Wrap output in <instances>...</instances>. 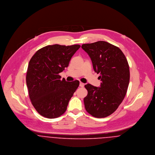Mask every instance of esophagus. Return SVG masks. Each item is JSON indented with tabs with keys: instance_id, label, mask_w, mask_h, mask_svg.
Returning a JSON list of instances; mask_svg holds the SVG:
<instances>
[{
	"instance_id": "34e87169",
	"label": "esophagus",
	"mask_w": 155,
	"mask_h": 155,
	"mask_svg": "<svg viewBox=\"0 0 155 155\" xmlns=\"http://www.w3.org/2000/svg\"><path fill=\"white\" fill-rule=\"evenodd\" d=\"M84 83H82V82H80V84H79V86L81 87H84Z\"/></svg>"
}]
</instances>
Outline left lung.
Masks as SVG:
<instances>
[{
	"mask_svg": "<svg viewBox=\"0 0 155 155\" xmlns=\"http://www.w3.org/2000/svg\"><path fill=\"white\" fill-rule=\"evenodd\" d=\"M82 48L102 82L100 87L85 85L88 91L84 100L85 109L95 117H107L116 110L127 94L130 78L128 61L118 47L105 41L83 44Z\"/></svg>",
	"mask_w": 155,
	"mask_h": 155,
	"instance_id": "1",
	"label": "left lung"
}]
</instances>
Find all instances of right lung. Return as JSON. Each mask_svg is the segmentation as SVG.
I'll return each instance as SVG.
<instances>
[{"label": "right lung", "mask_w": 155, "mask_h": 155, "mask_svg": "<svg viewBox=\"0 0 155 155\" xmlns=\"http://www.w3.org/2000/svg\"><path fill=\"white\" fill-rule=\"evenodd\" d=\"M80 47L79 45H48L39 49L30 59L26 84L31 104L42 116L54 119L66 111L79 82L61 80L59 73L68 67Z\"/></svg>", "instance_id": "right-lung-1"}]
</instances>
